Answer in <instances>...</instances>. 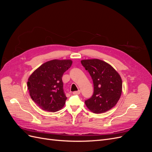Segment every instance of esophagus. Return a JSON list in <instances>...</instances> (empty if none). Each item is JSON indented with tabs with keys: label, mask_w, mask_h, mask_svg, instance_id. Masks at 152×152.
<instances>
[{
	"label": "esophagus",
	"mask_w": 152,
	"mask_h": 152,
	"mask_svg": "<svg viewBox=\"0 0 152 152\" xmlns=\"http://www.w3.org/2000/svg\"><path fill=\"white\" fill-rule=\"evenodd\" d=\"M80 90L77 91H74L73 93V94H74V95H79V94H80Z\"/></svg>",
	"instance_id": "1"
}]
</instances>
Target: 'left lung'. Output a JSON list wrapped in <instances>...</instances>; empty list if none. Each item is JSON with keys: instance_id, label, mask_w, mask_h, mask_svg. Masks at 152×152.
<instances>
[{"instance_id": "8db88e82", "label": "left lung", "mask_w": 152, "mask_h": 152, "mask_svg": "<svg viewBox=\"0 0 152 152\" xmlns=\"http://www.w3.org/2000/svg\"><path fill=\"white\" fill-rule=\"evenodd\" d=\"M81 64L89 73L94 85L93 96L85 101L87 107L98 114L108 111L121 98V76L111 65L98 59H84Z\"/></svg>"}]
</instances>
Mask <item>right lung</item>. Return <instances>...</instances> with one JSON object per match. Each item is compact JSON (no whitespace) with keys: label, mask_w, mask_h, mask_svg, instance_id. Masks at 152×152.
I'll use <instances>...</instances> for the list:
<instances>
[{"label":"right lung","mask_w":152,"mask_h":152,"mask_svg":"<svg viewBox=\"0 0 152 152\" xmlns=\"http://www.w3.org/2000/svg\"><path fill=\"white\" fill-rule=\"evenodd\" d=\"M72 64L70 59H54L42 64L30 76L27 86L31 98L44 111L57 112L65 105L67 98L62 77Z\"/></svg>","instance_id":"obj_1"}]
</instances>
